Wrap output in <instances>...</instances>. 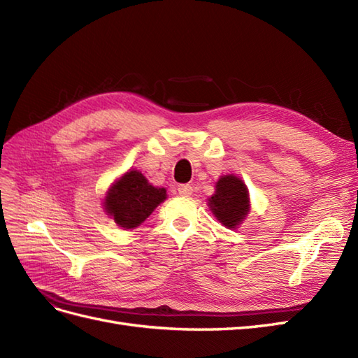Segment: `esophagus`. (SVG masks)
Here are the masks:
<instances>
[{
  "mask_svg": "<svg viewBox=\"0 0 358 358\" xmlns=\"http://www.w3.org/2000/svg\"><path fill=\"white\" fill-rule=\"evenodd\" d=\"M178 191H179L180 196H185V197H188V196H191L194 189H192V187L189 185V183H183V185H179Z\"/></svg>",
  "mask_w": 358,
  "mask_h": 358,
  "instance_id": "34e87169",
  "label": "esophagus"
}]
</instances>
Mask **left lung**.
<instances>
[{
    "mask_svg": "<svg viewBox=\"0 0 358 358\" xmlns=\"http://www.w3.org/2000/svg\"><path fill=\"white\" fill-rule=\"evenodd\" d=\"M212 213L227 229H236L249 212V192L241 178L225 175L216 182L215 194L209 199Z\"/></svg>",
    "mask_w": 358,
    "mask_h": 358,
    "instance_id": "left-lung-1",
    "label": "left lung"
}]
</instances>
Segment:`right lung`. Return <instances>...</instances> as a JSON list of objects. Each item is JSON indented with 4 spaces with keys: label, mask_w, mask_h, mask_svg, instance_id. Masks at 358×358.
<instances>
[{
    "label": "right lung",
    "mask_w": 358,
    "mask_h": 358,
    "mask_svg": "<svg viewBox=\"0 0 358 358\" xmlns=\"http://www.w3.org/2000/svg\"><path fill=\"white\" fill-rule=\"evenodd\" d=\"M166 199L164 188L150 185L142 173L129 170L107 191L104 209L119 227L129 230L142 224Z\"/></svg>",
    "instance_id": "obj_1"
}]
</instances>
